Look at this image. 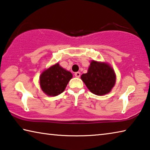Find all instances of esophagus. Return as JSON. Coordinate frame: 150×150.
Instances as JSON below:
<instances>
[{"label":"esophagus","mask_w":150,"mask_h":150,"mask_svg":"<svg viewBox=\"0 0 150 150\" xmlns=\"http://www.w3.org/2000/svg\"><path fill=\"white\" fill-rule=\"evenodd\" d=\"M75 76L76 77H80V76H81V73H80V72H76L75 73Z\"/></svg>","instance_id":"esophagus-1"}]
</instances>
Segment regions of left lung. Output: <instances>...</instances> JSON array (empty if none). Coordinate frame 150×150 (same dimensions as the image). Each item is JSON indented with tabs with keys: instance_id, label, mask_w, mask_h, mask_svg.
Returning <instances> with one entry per match:
<instances>
[{
	"instance_id": "8db88e82",
	"label": "left lung",
	"mask_w": 150,
	"mask_h": 150,
	"mask_svg": "<svg viewBox=\"0 0 150 150\" xmlns=\"http://www.w3.org/2000/svg\"><path fill=\"white\" fill-rule=\"evenodd\" d=\"M81 79L91 93L102 96L110 92L116 83V75L112 67L107 63L91 62L87 73L81 75Z\"/></svg>"
}]
</instances>
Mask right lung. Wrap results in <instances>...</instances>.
I'll return each instance as SVG.
<instances>
[{"instance_id": "1", "label": "right lung", "mask_w": 150, "mask_h": 150, "mask_svg": "<svg viewBox=\"0 0 150 150\" xmlns=\"http://www.w3.org/2000/svg\"><path fill=\"white\" fill-rule=\"evenodd\" d=\"M72 77V73L57 63L43 71L40 77V85L47 95L57 96L64 91Z\"/></svg>"}]
</instances>
